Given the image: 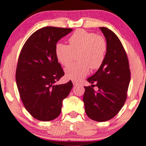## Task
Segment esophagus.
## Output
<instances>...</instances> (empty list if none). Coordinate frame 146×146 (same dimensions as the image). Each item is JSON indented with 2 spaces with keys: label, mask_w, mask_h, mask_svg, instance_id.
<instances>
[{
  "label": "esophagus",
  "mask_w": 146,
  "mask_h": 146,
  "mask_svg": "<svg viewBox=\"0 0 146 146\" xmlns=\"http://www.w3.org/2000/svg\"><path fill=\"white\" fill-rule=\"evenodd\" d=\"M72 82H73V85H78V82L77 81H75V80H73V81H72Z\"/></svg>",
  "instance_id": "34e87169"
}]
</instances>
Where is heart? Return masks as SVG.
I'll list each match as a JSON object with an SVG mask.
<instances>
[{
	"label": "heart",
	"instance_id": "1",
	"mask_svg": "<svg viewBox=\"0 0 146 146\" xmlns=\"http://www.w3.org/2000/svg\"><path fill=\"white\" fill-rule=\"evenodd\" d=\"M69 45L58 43L56 55L62 65L67 66L75 59V62L65 70L66 77L73 80H80L91 70H97L104 62L107 42L104 37L78 29L68 39Z\"/></svg>",
	"mask_w": 146,
	"mask_h": 146
}]
</instances>
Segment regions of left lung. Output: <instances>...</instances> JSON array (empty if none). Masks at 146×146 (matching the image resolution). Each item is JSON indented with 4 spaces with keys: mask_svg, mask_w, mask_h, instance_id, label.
Instances as JSON below:
<instances>
[{
    "mask_svg": "<svg viewBox=\"0 0 146 146\" xmlns=\"http://www.w3.org/2000/svg\"><path fill=\"white\" fill-rule=\"evenodd\" d=\"M100 29L106 39V55L98 71L87 79L92 85L84 86L83 102L89 118L106 121L113 118L124 105L130 70L126 52L117 35L108 28ZM94 86L98 91H95Z\"/></svg>",
    "mask_w": 146,
    "mask_h": 146,
    "instance_id": "obj_1",
    "label": "left lung"
}]
</instances>
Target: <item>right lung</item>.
Instances as JSON below:
<instances>
[{"mask_svg":"<svg viewBox=\"0 0 146 146\" xmlns=\"http://www.w3.org/2000/svg\"><path fill=\"white\" fill-rule=\"evenodd\" d=\"M69 28L45 27L27 40L18 58L16 80L23 105L40 121H51L60 115L62 101L73 83L56 85L64 75L56 55V43L72 31Z\"/></svg>","mask_w":146,"mask_h":146,"instance_id":"add662e5","label":"right lung"}]
</instances>
